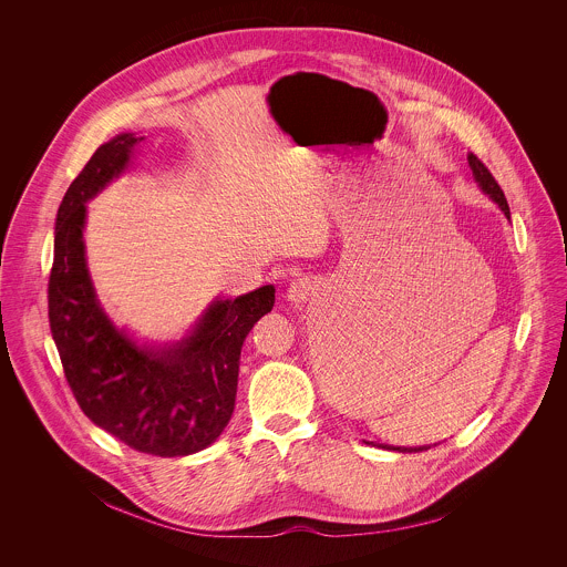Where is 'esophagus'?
I'll return each mask as SVG.
<instances>
[{
  "instance_id": "esophagus-1",
  "label": "esophagus",
  "mask_w": 567,
  "mask_h": 567,
  "mask_svg": "<svg viewBox=\"0 0 567 567\" xmlns=\"http://www.w3.org/2000/svg\"><path fill=\"white\" fill-rule=\"evenodd\" d=\"M310 290H312L310 284L303 281V279H299V281H295V284L288 288V299H290V301H303V299H308Z\"/></svg>"
}]
</instances>
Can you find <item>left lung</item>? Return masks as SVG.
I'll return each mask as SVG.
<instances>
[{
  "label": "left lung",
  "mask_w": 567,
  "mask_h": 567,
  "mask_svg": "<svg viewBox=\"0 0 567 567\" xmlns=\"http://www.w3.org/2000/svg\"><path fill=\"white\" fill-rule=\"evenodd\" d=\"M467 162H470V167H472L476 181L481 183V187L499 205V209L504 212V216L511 218V212H508V203H506V198H504V192H502V187L497 185V181L493 178V174L488 172V167H486L485 163L481 162L474 153L467 155ZM382 447H386V450H398V452H423V450H427V447H410V450H405V447H393V445H382Z\"/></svg>",
  "instance_id": "8db88e82"
}]
</instances>
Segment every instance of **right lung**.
<instances>
[{"label":"right lung","mask_w":567,"mask_h":567,"mask_svg":"<svg viewBox=\"0 0 567 567\" xmlns=\"http://www.w3.org/2000/svg\"><path fill=\"white\" fill-rule=\"evenodd\" d=\"M144 137L102 144L72 181L56 218L48 317L65 380L82 412L128 447L187 456L227 427L238 393L244 340L275 306L264 286L236 301H216L183 342L140 349L97 306L84 261V203L117 176Z\"/></svg>","instance_id":"obj_1"}]
</instances>
